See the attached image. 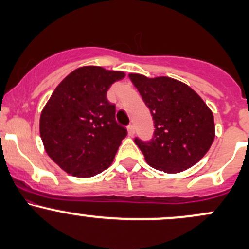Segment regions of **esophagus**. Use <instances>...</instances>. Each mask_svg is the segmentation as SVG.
Segmentation results:
<instances>
[{
  "instance_id": "obj_1",
  "label": "esophagus",
  "mask_w": 249,
  "mask_h": 249,
  "mask_svg": "<svg viewBox=\"0 0 249 249\" xmlns=\"http://www.w3.org/2000/svg\"><path fill=\"white\" fill-rule=\"evenodd\" d=\"M127 132H128V136H131V137H132L134 134V126L132 124H130L127 126Z\"/></svg>"
}]
</instances>
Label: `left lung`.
Here are the masks:
<instances>
[{"label": "left lung", "mask_w": 249, "mask_h": 249, "mask_svg": "<svg viewBox=\"0 0 249 249\" xmlns=\"http://www.w3.org/2000/svg\"><path fill=\"white\" fill-rule=\"evenodd\" d=\"M154 121L151 142L136 139L150 166L179 173L196 165L215 137L213 112L192 88L167 76L128 73Z\"/></svg>", "instance_id": "8db88e82"}]
</instances>
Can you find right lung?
Masks as SVG:
<instances>
[{"instance_id": "obj_1", "label": "right lung", "mask_w": 249, "mask_h": 249, "mask_svg": "<svg viewBox=\"0 0 249 249\" xmlns=\"http://www.w3.org/2000/svg\"><path fill=\"white\" fill-rule=\"evenodd\" d=\"M124 71L85 65L57 85L39 117V134L48 156L63 171L90 178L112 164L126 128L116 123L108 88Z\"/></svg>"}]
</instances>
